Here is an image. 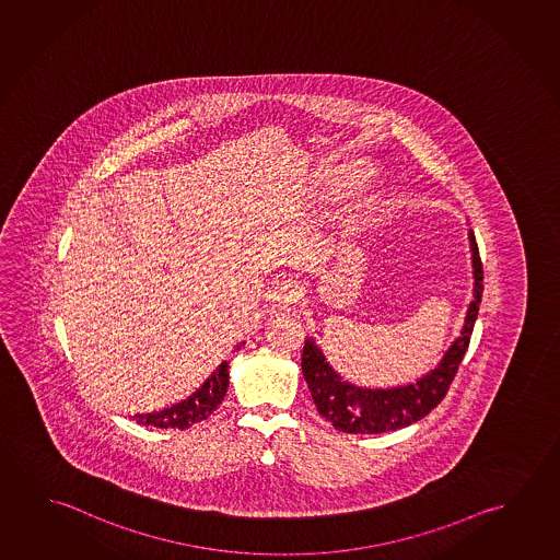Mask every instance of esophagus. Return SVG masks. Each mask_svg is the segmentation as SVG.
<instances>
[{"instance_id":"obj_1","label":"esophagus","mask_w":560,"mask_h":560,"mask_svg":"<svg viewBox=\"0 0 560 560\" xmlns=\"http://www.w3.org/2000/svg\"><path fill=\"white\" fill-rule=\"evenodd\" d=\"M303 302V288L293 280H282L275 285L270 295V305L275 311H290Z\"/></svg>"}]
</instances>
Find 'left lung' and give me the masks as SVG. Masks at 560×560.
Returning a JSON list of instances; mask_svg holds the SVG:
<instances>
[{
	"instance_id": "1",
	"label": "left lung",
	"mask_w": 560,
	"mask_h": 560,
	"mask_svg": "<svg viewBox=\"0 0 560 560\" xmlns=\"http://www.w3.org/2000/svg\"><path fill=\"white\" fill-rule=\"evenodd\" d=\"M475 268V300L470 302L462 337L445 352L444 360L424 377L405 387L364 389L345 382L325 360L320 348L307 338L302 354V372L311 397L323 418L347 434H382L410 427L435 409L452 385L463 355L469 348L470 335L479 315L482 298V262L477 240L469 233Z\"/></svg>"
}]
</instances>
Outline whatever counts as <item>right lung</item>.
<instances>
[{
    "label": "right lung",
    "instance_id": "add662e5",
    "mask_svg": "<svg viewBox=\"0 0 560 560\" xmlns=\"http://www.w3.org/2000/svg\"><path fill=\"white\" fill-rule=\"evenodd\" d=\"M230 362H222V365L212 373V377L192 393L187 400H180L170 409L160 412H148V415H136L133 420L142 427L153 428H185L202 422L212 415L213 410L220 407L228 385H230Z\"/></svg>",
    "mask_w": 560,
    "mask_h": 560
}]
</instances>
